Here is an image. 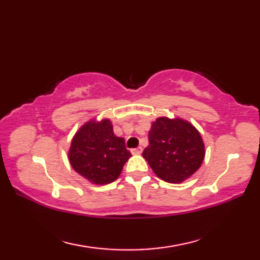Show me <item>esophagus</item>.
<instances>
[{
    "instance_id": "obj_1",
    "label": "esophagus",
    "mask_w": 260,
    "mask_h": 260,
    "mask_svg": "<svg viewBox=\"0 0 260 260\" xmlns=\"http://www.w3.org/2000/svg\"><path fill=\"white\" fill-rule=\"evenodd\" d=\"M143 152V148L142 147H136V148H132V154H134V155H139Z\"/></svg>"
}]
</instances>
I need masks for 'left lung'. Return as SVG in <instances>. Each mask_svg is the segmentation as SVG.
Segmentation results:
<instances>
[{
	"label": "left lung",
	"instance_id": "obj_1",
	"mask_svg": "<svg viewBox=\"0 0 260 260\" xmlns=\"http://www.w3.org/2000/svg\"><path fill=\"white\" fill-rule=\"evenodd\" d=\"M204 155L202 137L189 121L158 117L152 123L143 157L159 179L181 183L197 172Z\"/></svg>",
	"mask_w": 260,
	"mask_h": 260
}]
</instances>
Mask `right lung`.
<instances>
[{
    "label": "right lung",
    "instance_id": "obj_1",
    "mask_svg": "<svg viewBox=\"0 0 260 260\" xmlns=\"http://www.w3.org/2000/svg\"><path fill=\"white\" fill-rule=\"evenodd\" d=\"M132 156L123 137L114 134L110 120L91 119L75 134L68 152L71 167L93 184H108Z\"/></svg>",
    "mask_w": 260,
    "mask_h": 260
}]
</instances>
